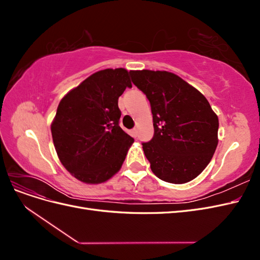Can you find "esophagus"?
Segmentation results:
<instances>
[{"label": "esophagus", "instance_id": "esophagus-1", "mask_svg": "<svg viewBox=\"0 0 260 260\" xmlns=\"http://www.w3.org/2000/svg\"><path fill=\"white\" fill-rule=\"evenodd\" d=\"M132 136L135 137V138H137V136H138V128H133L132 129Z\"/></svg>", "mask_w": 260, "mask_h": 260}]
</instances>
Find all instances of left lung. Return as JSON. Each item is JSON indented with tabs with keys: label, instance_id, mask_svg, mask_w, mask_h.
I'll return each instance as SVG.
<instances>
[{
	"label": "left lung",
	"instance_id": "left-lung-1",
	"mask_svg": "<svg viewBox=\"0 0 260 260\" xmlns=\"http://www.w3.org/2000/svg\"><path fill=\"white\" fill-rule=\"evenodd\" d=\"M129 74L151 104L154 137L142 145L152 171L169 183L193 180L216 151L217 115L200 91L175 74L159 70Z\"/></svg>",
	"mask_w": 260,
	"mask_h": 260
}]
</instances>
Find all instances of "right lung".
<instances>
[{
    "instance_id": "add662e5",
    "label": "right lung",
    "mask_w": 260,
    "mask_h": 260,
    "mask_svg": "<svg viewBox=\"0 0 260 260\" xmlns=\"http://www.w3.org/2000/svg\"><path fill=\"white\" fill-rule=\"evenodd\" d=\"M132 84L123 68L91 75L59 102L51 125L60 162L85 183H101L122 166L133 138L119 125L118 99Z\"/></svg>"
}]
</instances>
